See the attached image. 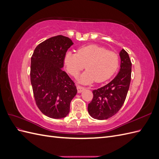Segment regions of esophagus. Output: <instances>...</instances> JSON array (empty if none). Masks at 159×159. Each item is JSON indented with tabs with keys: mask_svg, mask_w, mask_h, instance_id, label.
Returning <instances> with one entry per match:
<instances>
[{
	"mask_svg": "<svg viewBox=\"0 0 159 159\" xmlns=\"http://www.w3.org/2000/svg\"><path fill=\"white\" fill-rule=\"evenodd\" d=\"M85 88L84 87H81L80 85H78L77 86V89H78V93H81Z\"/></svg>",
	"mask_w": 159,
	"mask_h": 159,
	"instance_id": "obj_1",
	"label": "esophagus"
}]
</instances>
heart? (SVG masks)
I'll return each instance as SVG.
<instances>
[{
  "instance_id": "b5f03b06",
  "label": "heart",
  "mask_w": 159,
  "mask_h": 159,
  "mask_svg": "<svg viewBox=\"0 0 159 159\" xmlns=\"http://www.w3.org/2000/svg\"><path fill=\"white\" fill-rule=\"evenodd\" d=\"M67 71L74 77L85 68L81 75L80 82L84 84L101 83L109 80L118 68L119 56L117 53L109 51L104 47L88 45L80 48L76 53L68 52L64 57Z\"/></svg>"
}]
</instances>
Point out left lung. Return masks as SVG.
Here are the masks:
<instances>
[{
  "mask_svg": "<svg viewBox=\"0 0 159 159\" xmlns=\"http://www.w3.org/2000/svg\"><path fill=\"white\" fill-rule=\"evenodd\" d=\"M121 68L117 76L109 84L93 91L92 101L88 104V113L96 119L103 120L116 114L125 101L131 78L132 64L128 53H119Z\"/></svg>",
  "mask_w": 159,
  "mask_h": 159,
  "instance_id": "1",
  "label": "left lung"
}]
</instances>
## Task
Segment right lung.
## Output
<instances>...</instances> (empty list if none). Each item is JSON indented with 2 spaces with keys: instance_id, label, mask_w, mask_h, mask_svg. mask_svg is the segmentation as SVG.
Instances as JSON below:
<instances>
[{
  "instance_id": "1",
  "label": "right lung",
  "mask_w": 159,
  "mask_h": 159,
  "mask_svg": "<svg viewBox=\"0 0 159 159\" xmlns=\"http://www.w3.org/2000/svg\"><path fill=\"white\" fill-rule=\"evenodd\" d=\"M73 44L68 37L56 36L38 44L31 57L34 97L40 111L50 118L66 117L78 91L75 83L62 70L66 52Z\"/></svg>"
}]
</instances>
